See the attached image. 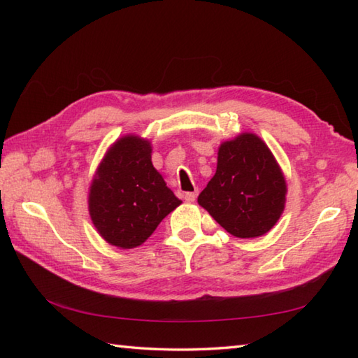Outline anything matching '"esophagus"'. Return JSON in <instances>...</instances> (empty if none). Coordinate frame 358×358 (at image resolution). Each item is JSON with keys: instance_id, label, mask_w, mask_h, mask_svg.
<instances>
[{"instance_id": "obj_1", "label": "esophagus", "mask_w": 358, "mask_h": 358, "mask_svg": "<svg viewBox=\"0 0 358 358\" xmlns=\"http://www.w3.org/2000/svg\"><path fill=\"white\" fill-rule=\"evenodd\" d=\"M185 200H186L187 203H194V201L196 200V191H194V192H186V194H185Z\"/></svg>"}]
</instances>
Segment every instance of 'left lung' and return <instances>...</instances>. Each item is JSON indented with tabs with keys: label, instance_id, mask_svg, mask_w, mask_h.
<instances>
[{
	"label": "left lung",
	"instance_id": "obj_1",
	"mask_svg": "<svg viewBox=\"0 0 358 358\" xmlns=\"http://www.w3.org/2000/svg\"><path fill=\"white\" fill-rule=\"evenodd\" d=\"M285 173L260 136L241 132L218 148L217 171L199 204L237 238H257L277 224L286 204Z\"/></svg>",
	"mask_w": 358,
	"mask_h": 358
}]
</instances>
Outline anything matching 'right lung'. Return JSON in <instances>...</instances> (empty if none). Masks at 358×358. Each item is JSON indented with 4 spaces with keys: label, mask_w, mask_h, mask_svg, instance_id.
Listing matches in <instances>:
<instances>
[{
    "label": "right lung",
    "mask_w": 358,
    "mask_h": 358,
    "mask_svg": "<svg viewBox=\"0 0 358 358\" xmlns=\"http://www.w3.org/2000/svg\"><path fill=\"white\" fill-rule=\"evenodd\" d=\"M89 215L100 237L120 249L143 245L181 200L154 164L152 144L127 134L110 144L89 186Z\"/></svg>",
    "instance_id": "obj_1"
}]
</instances>
